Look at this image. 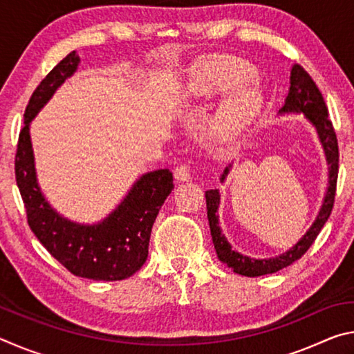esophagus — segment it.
Returning a JSON list of instances; mask_svg holds the SVG:
<instances>
[{
	"instance_id": "obj_1",
	"label": "esophagus",
	"mask_w": 354,
	"mask_h": 354,
	"mask_svg": "<svg viewBox=\"0 0 354 354\" xmlns=\"http://www.w3.org/2000/svg\"><path fill=\"white\" fill-rule=\"evenodd\" d=\"M173 175H175V179L179 183H184V181H189L190 179V167L187 164H183V165H178L175 171H173Z\"/></svg>"
}]
</instances>
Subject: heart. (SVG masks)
Masks as SVG:
<instances>
[{"mask_svg": "<svg viewBox=\"0 0 354 354\" xmlns=\"http://www.w3.org/2000/svg\"><path fill=\"white\" fill-rule=\"evenodd\" d=\"M251 76L247 64L234 59H215L201 67L189 82V92L196 98H211L225 93ZM263 97L254 84H241L221 100L209 122L217 139H232L247 129L261 112Z\"/></svg>", "mask_w": 354, "mask_h": 354, "instance_id": "b5f03b06", "label": "heart"}]
</instances>
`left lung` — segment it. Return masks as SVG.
Segmentation results:
<instances>
[{
    "mask_svg": "<svg viewBox=\"0 0 354 354\" xmlns=\"http://www.w3.org/2000/svg\"><path fill=\"white\" fill-rule=\"evenodd\" d=\"M283 113H303L304 118L313 124L319 136V140L325 151L326 164H328V187L326 194L323 196V203L319 214L310 225L309 230L304 232V236L289 248L286 253L279 256L267 257V259H254V257L245 256L239 251L232 250L231 243L227 242L223 232H221L220 221H218V206H220V192L218 189H211L206 192V207H207V220L209 227H211V236L215 251L221 262H225L227 267L243 277H262V274L277 273L281 268L290 266L298 261L310 245L314 243L315 237L319 236L323 225L326 223L333 211L334 195H335V184H337V171H339V147L337 137H335L331 120L328 118V107L325 104L319 87L315 86L306 71L299 65H293L290 71V87L287 93L284 106L281 107L279 112ZM231 164L226 167L220 181L225 183L227 173L231 170Z\"/></svg>",
    "mask_w": 354,
    "mask_h": 354,
    "instance_id": "left-lung-1",
    "label": "left lung"
}]
</instances>
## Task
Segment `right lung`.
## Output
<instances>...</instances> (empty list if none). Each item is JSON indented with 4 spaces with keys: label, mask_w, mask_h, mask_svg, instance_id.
I'll return each instance as SVG.
<instances>
[{
    "label": "right lung",
    "mask_w": 354,
    "mask_h": 354,
    "mask_svg": "<svg viewBox=\"0 0 354 354\" xmlns=\"http://www.w3.org/2000/svg\"><path fill=\"white\" fill-rule=\"evenodd\" d=\"M81 59L76 51L64 57L35 88L25 111L15 156V178L28 223L50 254L76 277L120 281L140 270L148 257L151 227L160 206L173 190L169 169L153 170L137 179L111 214L95 223L65 218L41 192L31 142V122L65 80L75 75Z\"/></svg>",
    "instance_id": "add662e5"
}]
</instances>
